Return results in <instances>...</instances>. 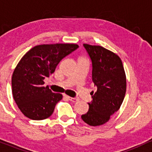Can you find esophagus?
Segmentation results:
<instances>
[{
  "mask_svg": "<svg viewBox=\"0 0 152 152\" xmlns=\"http://www.w3.org/2000/svg\"><path fill=\"white\" fill-rule=\"evenodd\" d=\"M67 98L72 102H77L78 100H79V99L76 98H71V97H69V96H67Z\"/></svg>",
  "mask_w": 152,
  "mask_h": 152,
  "instance_id": "34e87169",
  "label": "esophagus"
}]
</instances>
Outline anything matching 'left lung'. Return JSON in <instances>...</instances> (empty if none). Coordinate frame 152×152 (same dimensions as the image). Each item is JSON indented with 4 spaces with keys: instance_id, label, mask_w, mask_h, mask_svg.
<instances>
[{
    "instance_id": "left-lung-1",
    "label": "left lung",
    "mask_w": 152,
    "mask_h": 152,
    "mask_svg": "<svg viewBox=\"0 0 152 152\" xmlns=\"http://www.w3.org/2000/svg\"><path fill=\"white\" fill-rule=\"evenodd\" d=\"M92 61V80L97 87L92 92L88 113L82 115L92 126L103 125L118 110L126 91V78L120 57L101 46L83 44Z\"/></svg>"
}]
</instances>
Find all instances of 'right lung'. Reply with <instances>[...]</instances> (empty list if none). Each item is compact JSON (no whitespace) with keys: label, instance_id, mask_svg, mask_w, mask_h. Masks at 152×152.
<instances>
[{"label":"right lung","instance_id":"obj_1","mask_svg":"<svg viewBox=\"0 0 152 152\" xmlns=\"http://www.w3.org/2000/svg\"><path fill=\"white\" fill-rule=\"evenodd\" d=\"M78 47L75 44H41L21 58L13 71L11 85L13 99L25 116L39 121L53 113L62 95L44 86V80L55 71L63 58Z\"/></svg>","mask_w":152,"mask_h":152}]
</instances>
